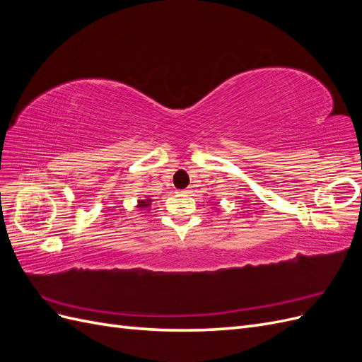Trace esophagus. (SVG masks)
<instances>
[{
	"label": "esophagus",
	"instance_id": "34e87169",
	"mask_svg": "<svg viewBox=\"0 0 362 362\" xmlns=\"http://www.w3.org/2000/svg\"><path fill=\"white\" fill-rule=\"evenodd\" d=\"M193 190H192V187H189V189H185V190H182V193L184 194H190Z\"/></svg>",
	"mask_w": 362,
	"mask_h": 362
}]
</instances>
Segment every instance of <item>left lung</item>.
<instances>
[{
  "instance_id": "left-lung-1",
  "label": "left lung",
  "mask_w": 362,
  "mask_h": 362,
  "mask_svg": "<svg viewBox=\"0 0 362 362\" xmlns=\"http://www.w3.org/2000/svg\"><path fill=\"white\" fill-rule=\"evenodd\" d=\"M214 210H216V211H218V208H214Z\"/></svg>"
}]
</instances>
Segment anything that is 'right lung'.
Instances as JSON below:
<instances>
[{"mask_svg": "<svg viewBox=\"0 0 362 362\" xmlns=\"http://www.w3.org/2000/svg\"><path fill=\"white\" fill-rule=\"evenodd\" d=\"M151 205H152V199L149 198V196H145L144 199L137 201V208H140V210H146V208H149Z\"/></svg>", "mask_w": 362, "mask_h": 362, "instance_id": "1", "label": "right lung"}]
</instances>
